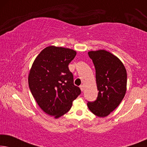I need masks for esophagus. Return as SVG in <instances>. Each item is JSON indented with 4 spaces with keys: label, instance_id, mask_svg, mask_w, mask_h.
I'll use <instances>...</instances> for the list:
<instances>
[{
    "label": "esophagus",
    "instance_id": "34e87169",
    "mask_svg": "<svg viewBox=\"0 0 147 147\" xmlns=\"http://www.w3.org/2000/svg\"><path fill=\"white\" fill-rule=\"evenodd\" d=\"M80 90H81V91L82 92H83L84 90V86L83 85H82V86H80Z\"/></svg>",
    "mask_w": 147,
    "mask_h": 147
}]
</instances>
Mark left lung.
<instances>
[{
  "label": "left lung",
  "instance_id": "obj_1",
  "mask_svg": "<svg viewBox=\"0 0 147 147\" xmlns=\"http://www.w3.org/2000/svg\"><path fill=\"white\" fill-rule=\"evenodd\" d=\"M96 69L98 90L96 101L87 105L94 114L106 117L118 107L125 96L127 74L119 58L106 50L88 51Z\"/></svg>",
  "mask_w": 147,
  "mask_h": 147
}]
</instances>
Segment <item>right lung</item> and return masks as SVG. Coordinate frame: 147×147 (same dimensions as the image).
Returning a JSON list of instances; mask_svg holds the SVG:
<instances>
[{
    "label": "right lung",
    "instance_id": "right-lung-1",
    "mask_svg": "<svg viewBox=\"0 0 147 147\" xmlns=\"http://www.w3.org/2000/svg\"><path fill=\"white\" fill-rule=\"evenodd\" d=\"M76 53L69 48L48 46L37 56L29 71L32 95L43 111L55 118L67 113L81 93L68 67Z\"/></svg>",
    "mask_w": 147,
    "mask_h": 147
}]
</instances>
